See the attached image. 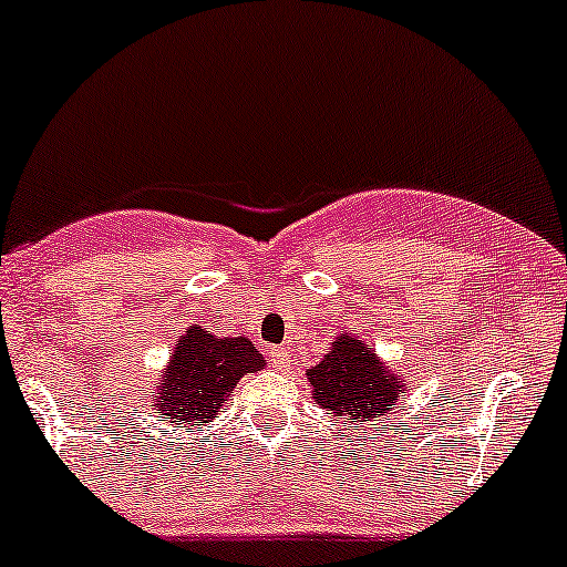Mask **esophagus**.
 Returning <instances> with one entry per match:
<instances>
[{"label": "esophagus", "instance_id": "obj_1", "mask_svg": "<svg viewBox=\"0 0 567 567\" xmlns=\"http://www.w3.org/2000/svg\"><path fill=\"white\" fill-rule=\"evenodd\" d=\"M269 358H271V363L277 365L279 371H290V352H288V347H271Z\"/></svg>", "mask_w": 567, "mask_h": 567}]
</instances>
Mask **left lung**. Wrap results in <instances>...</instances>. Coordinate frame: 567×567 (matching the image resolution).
<instances>
[{
	"instance_id": "obj_1",
	"label": "left lung",
	"mask_w": 567,
	"mask_h": 567,
	"mask_svg": "<svg viewBox=\"0 0 567 567\" xmlns=\"http://www.w3.org/2000/svg\"><path fill=\"white\" fill-rule=\"evenodd\" d=\"M307 384L315 403L344 425H360L398 409L406 382L369 341L341 331L317 365L307 369Z\"/></svg>"
}]
</instances>
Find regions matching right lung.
<instances>
[{
  "instance_id": "1",
  "label": "right lung",
  "mask_w": 567,
  "mask_h": 567,
  "mask_svg": "<svg viewBox=\"0 0 567 567\" xmlns=\"http://www.w3.org/2000/svg\"><path fill=\"white\" fill-rule=\"evenodd\" d=\"M264 365V354L247 336H217L202 326H188L174 341L166 369H161L151 406L161 422L193 433L204 422H213L241 377Z\"/></svg>"
}]
</instances>
